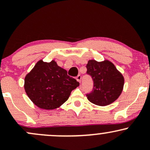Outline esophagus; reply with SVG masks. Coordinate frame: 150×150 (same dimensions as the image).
<instances>
[{
	"mask_svg": "<svg viewBox=\"0 0 150 150\" xmlns=\"http://www.w3.org/2000/svg\"><path fill=\"white\" fill-rule=\"evenodd\" d=\"M81 79H82V76H81L80 75H77V76L76 77V80L78 81L79 82H81Z\"/></svg>",
	"mask_w": 150,
	"mask_h": 150,
	"instance_id": "34e87169",
	"label": "esophagus"
}]
</instances>
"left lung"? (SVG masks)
<instances>
[{
	"label": "left lung",
	"mask_w": 150,
	"mask_h": 150,
	"mask_svg": "<svg viewBox=\"0 0 150 150\" xmlns=\"http://www.w3.org/2000/svg\"><path fill=\"white\" fill-rule=\"evenodd\" d=\"M87 75L92 77L93 89L86 94L88 100L98 106H106L116 101L121 94L124 78L111 62L90 60L87 65Z\"/></svg>",
	"instance_id": "8db88e82"
}]
</instances>
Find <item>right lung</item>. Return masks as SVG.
<instances>
[{"label":"right lung","mask_w":150,"mask_h":150,"mask_svg":"<svg viewBox=\"0 0 150 150\" xmlns=\"http://www.w3.org/2000/svg\"><path fill=\"white\" fill-rule=\"evenodd\" d=\"M79 85L54 61L46 63L41 60L37 62L25 79L27 96L38 107L46 110L61 106L68 100L72 90Z\"/></svg>","instance_id":"add662e5"}]
</instances>
